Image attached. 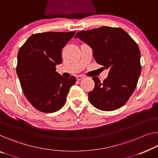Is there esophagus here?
<instances>
[{"label":"esophagus","mask_w":158,"mask_h":158,"mask_svg":"<svg viewBox=\"0 0 158 158\" xmlns=\"http://www.w3.org/2000/svg\"><path fill=\"white\" fill-rule=\"evenodd\" d=\"M84 78V76H83V75H77V80H81L82 79Z\"/></svg>","instance_id":"obj_1"}]
</instances>
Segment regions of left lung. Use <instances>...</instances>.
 I'll return each mask as SVG.
<instances>
[{"mask_svg":"<svg viewBox=\"0 0 158 158\" xmlns=\"http://www.w3.org/2000/svg\"><path fill=\"white\" fill-rule=\"evenodd\" d=\"M74 37L91 46L96 62L109 69L103 82L92 78L95 86L89 92V102L106 111L123 106L135 91L141 73L137 43L122 28L108 26L79 31Z\"/></svg>","mask_w":158,"mask_h":158,"instance_id":"8db88e82","label":"left lung"}]
</instances>
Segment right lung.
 <instances>
[{
  "label": "right lung",
  "mask_w": 158,
  "mask_h": 158,
  "mask_svg": "<svg viewBox=\"0 0 158 158\" xmlns=\"http://www.w3.org/2000/svg\"><path fill=\"white\" fill-rule=\"evenodd\" d=\"M76 32H47L30 36L18 53L16 72L21 88L31 104L41 112L53 113L64 105L77 79L56 72L62 62V49Z\"/></svg>",
  "instance_id": "1"
}]
</instances>
